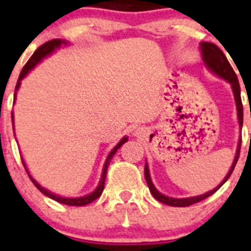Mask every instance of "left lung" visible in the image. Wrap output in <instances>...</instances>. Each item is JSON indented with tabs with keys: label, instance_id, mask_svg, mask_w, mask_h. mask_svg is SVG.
<instances>
[{
	"label": "left lung",
	"instance_id": "left-lung-1",
	"mask_svg": "<svg viewBox=\"0 0 251 251\" xmlns=\"http://www.w3.org/2000/svg\"><path fill=\"white\" fill-rule=\"evenodd\" d=\"M201 50H202V59H203V62H205V64H206V66L209 67L211 71H213V72L217 73L218 76H221L222 78H225L226 81H228V82L232 85L233 94H235L236 105H237L238 122H240V125L242 126L241 90H240V83H238V78H237V76H236L235 71H233V68L231 67L229 62L227 60V58H226V55L223 54V51H222L221 49L218 48L215 44H211V42H202V44H201ZM240 150H241V140H240V143H238L237 153H236L235 161H233L231 170L228 172L227 176L223 179V182L218 185L217 188H214L213 191L205 193V195H201V196H196V197H188V199H172V197H168V196H164V195H161L157 189L154 188L153 183H152V180H151L148 165L146 164V166H144V176H146L148 188H150L151 193H152V196L157 200V201H160V202H162V203H166V205H170V206L184 207V206H189V205H193V203L200 202V201H202V200L207 199V197L211 196L213 193L217 192L218 189L221 188L222 185L227 182V179L231 176L232 172H233V169H235L236 164H237V160H238V157H240Z\"/></svg>",
	"mask_w": 251,
	"mask_h": 251
}]
</instances>
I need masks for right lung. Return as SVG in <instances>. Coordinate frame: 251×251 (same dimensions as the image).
<instances>
[{"mask_svg": "<svg viewBox=\"0 0 251 251\" xmlns=\"http://www.w3.org/2000/svg\"><path fill=\"white\" fill-rule=\"evenodd\" d=\"M62 44H66V41H62V40H51V41H48V42H45L44 45H41L40 48L36 50V51L33 52V55L30 56V59L26 62L25 66L23 67V69H22V72H20L19 75V78H18V83H16V87H15V90H18V87L20 86V81L23 79V77H25V75L28 72H29L30 69L33 68L37 63H40L41 60H42V58H45L46 55H49L50 52H52L56 48H59L60 45ZM14 126V125H13ZM126 140H127V138H124V139L120 142L117 146L113 148V150L111 151V153L108 154V157H107V161H105V164H104V169H103V175H101V179H100V183H99V185H98V188L94 191L93 193H90V195H87V196L85 197H79V199H66V197H60V196H56V195H54V193L51 192H49V191H46L45 188H42L40 184H38L36 180H34L32 176L29 175V173H28V170H26L25 168V164H24V161H23V165H24V168H25V172L28 173V176L30 178V180H32V183H33L36 187H37L38 189H40L41 192L44 193L45 196H48L50 197V199L55 200V201H58V202L60 203H64V205H69V206H85V205H87V203H90L93 202V201H95V200L98 199V197L100 196L101 192H103V189H104V183H105V175H107V169H108V165H109V162H111L112 157L115 156V153L117 152V150H119L120 147L122 146V144L125 143Z\"/></svg>", "mask_w": 251, "mask_h": 251, "instance_id": "1", "label": "right lung"}]
</instances>
